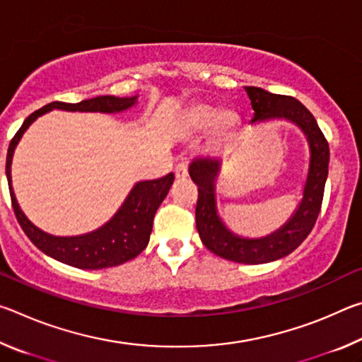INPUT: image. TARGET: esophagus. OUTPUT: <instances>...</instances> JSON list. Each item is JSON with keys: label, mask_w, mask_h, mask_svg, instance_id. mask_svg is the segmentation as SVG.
<instances>
[{"label": "esophagus", "mask_w": 362, "mask_h": 362, "mask_svg": "<svg viewBox=\"0 0 362 362\" xmlns=\"http://www.w3.org/2000/svg\"><path fill=\"white\" fill-rule=\"evenodd\" d=\"M175 179L179 182H183L188 179V168L185 164H179V166L175 168Z\"/></svg>", "instance_id": "1"}]
</instances>
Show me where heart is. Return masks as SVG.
Listing matches in <instances>:
<instances>
[{"mask_svg":"<svg viewBox=\"0 0 362 362\" xmlns=\"http://www.w3.org/2000/svg\"><path fill=\"white\" fill-rule=\"evenodd\" d=\"M240 126V116L233 110H218L217 107L196 102L180 113V129L185 134H199L209 129L212 142L225 144L235 136Z\"/></svg>","mask_w":362,"mask_h":362,"instance_id":"b5f03b06","label":"heart"}]
</instances>
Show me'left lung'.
I'll use <instances>...</instances> for the list:
<instances>
[{
	"label": "left lung",
	"instance_id": "left-lung-1",
	"mask_svg": "<svg viewBox=\"0 0 362 362\" xmlns=\"http://www.w3.org/2000/svg\"><path fill=\"white\" fill-rule=\"evenodd\" d=\"M244 90L254 110L250 124L284 119L296 126L306 140L310 153L308 169L302 187V198L296 211L279 228L265 236H241L228 228L218 212L216 183L222 169V159L211 156L194 158L188 166V174L198 185L196 228L204 246L222 259L259 265L289 255L313 230L320 216L329 174V145L315 116L297 99L272 94L255 86H246Z\"/></svg>",
	"mask_w": 362,
	"mask_h": 362
}]
</instances>
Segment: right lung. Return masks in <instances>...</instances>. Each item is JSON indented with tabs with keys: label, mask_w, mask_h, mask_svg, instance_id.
I'll use <instances>...</instances> for the list:
<instances>
[{
	"label": "right lung",
	"mask_w": 362,
	"mask_h": 362,
	"mask_svg": "<svg viewBox=\"0 0 362 362\" xmlns=\"http://www.w3.org/2000/svg\"><path fill=\"white\" fill-rule=\"evenodd\" d=\"M139 103V95L115 97L99 95L94 99H86L78 103L52 102L40 110H36L23 121L19 132L11 140L8 156H6V177L9 183V193L16 217L19 220L22 230L30 238L36 247L46 255L52 257L66 265L81 269H100L121 265L132 260L148 246L153 230V218L159 204L166 198L174 182V174L170 173L161 179L140 180L131 188L129 194L122 201L119 209L108 222L84 235L76 236H56L46 233L30 220L17 203L14 188H12L11 166L14 151L19 145L23 134L40 116L52 110L64 112H94V113H121Z\"/></svg>",
	"instance_id": "obj_1"
}]
</instances>
